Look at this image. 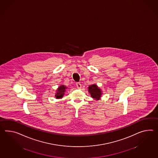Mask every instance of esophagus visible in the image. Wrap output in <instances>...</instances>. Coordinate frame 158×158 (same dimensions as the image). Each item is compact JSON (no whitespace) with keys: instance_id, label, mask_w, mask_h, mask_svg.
<instances>
[{"instance_id":"obj_1","label":"esophagus","mask_w":158,"mask_h":158,"mask_svg":"<svg viewBox=\"0 0 158 158\" xmlns=\"http://www.w3.org/2000/svg\"><path fill=\"white\" fill-rule=\"evenodd\" d=\"M77 88L78 89H81V85L80 83H77Z\"/></svg>"}]
</instances>
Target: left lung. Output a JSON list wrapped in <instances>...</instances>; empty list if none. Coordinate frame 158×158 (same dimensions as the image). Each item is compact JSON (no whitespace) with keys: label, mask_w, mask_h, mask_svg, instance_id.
Segmentation results:
<instances>
[{"label":"left lung","mask_w":158,"mask_h":158,"mask_svg":"<svg viewBox=\"0 0 158 158\" xmlns=\"http://www.w3.org/2000/svg\"><path fill=\"white\" fill-rule=\"evenodd\" d=\"M89 92L91 94V96L95 100H99L102 95V91L98 85H92L89 87Z\"/></svg>","instance_id":"obj_1"}]
</instances>
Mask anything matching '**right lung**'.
<instances>
[{
  "instance_id": "1",
  "label": "right lung",
  "mask_w": 158,
  "mask_h": 158,
  "mask_svg": "<svg viewBox=\"0 0 158 158\" xmlns=\"http://www.w3.org/2000/svg\"><path fill=\"white\" fill-rule=\"evenodd\" d=\"M67 89V87H65L64 85H60L58 87L57 90H56V93L55 94V98L56 99H60L62 98L63 95H64L65 90Z\"/></svg>"
}]
</instances>
